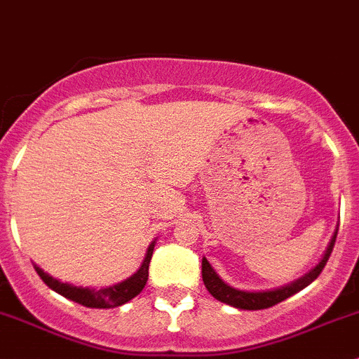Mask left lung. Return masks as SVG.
Listing matches in <instances>:
<instances>
[{"label": "left lung", "mask_w": 359, "mask_h": 359, "mask_svg": "<svg viewBox=\"0 0 359 359\" xmlns=\"http://www.w3.org/2000/svg\"><path fill=\"white\" fill-rule=\"evenodd\" d=\"M335 238H337V231L332 236L330 245H328L327 252H325L323 259L313 267L307 274H304L302 278L299 280L292 281V283L285 285V287L280 288H273V290H262V292H247V290H238V288L231 287L227 285L219 274L213 271V267L210 266L208 260L203 257V262H201V276H203V283H205L206 290L212 293L217 300L220 302L227 304V306H233L238 307V309H247V311H259V309H267V307H273L276 306L278 302L281 300L288 299L292 297L293 293L300 292L302 288H306L307 285L313 283L318 276L321 274L323 267L327 266L328 259H330V253L334 250L335 245Z\"/></svg>", "instance_id": "8db88e82"}]
</instances>
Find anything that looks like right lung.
<instances>
[{
	"mask_svg": "<svg viewBox=\"0 0 359 359\" xmlns=\"http://www.w3.org/2000/svg\"><path fill=\"white\" fill-rule=\"evenodd\" d=\"M154 243L149 245L146 253V259H144L142 266L140 269L137 271L135 274H132L130 278H126L125 281L121 283H116L112 287H106V288H88V287H74V285L69 283H62V281L55 280V278L50 276L48 273L38 267L34 264V269L38 273V276L52 288L53 292L60 293L66 299L72 300V302H78L85 307H93V309H112V307H118L126 304L128 300H132L133 297L139 295L142 292V288L146 287L147 283V276H149V262L151 257H153V250H154Z\"/></svg>",
	"mask_w": 359,
	"mask_h": 359,
	"instance_id": "add662e5",
	"label": "right lung"
}]
</instances>
